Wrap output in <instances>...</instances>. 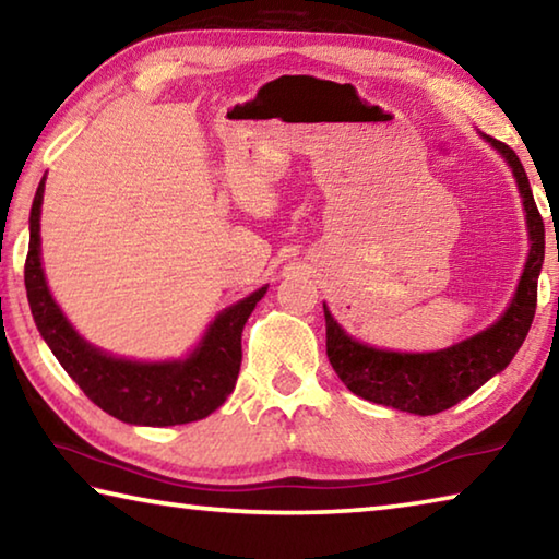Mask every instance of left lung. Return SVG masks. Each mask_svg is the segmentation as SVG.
<instances>
[{"label": "left lung", "instance_id": "obj_1", "mask_svg": "<svg viewBox=\"0 0 559 559\" xmlns=\"http://www.w3.org/2000/svg\"><path fill=\"white\" fill-rule=\"evenodd\" d=\"M484 138L513 169L525 206L530 253L515 298L510 300L498 323L459 345L437 349V353H390V349H377L359 343L337 325L328 306H323L330 365L347 390L367 402L419 416L449 409V406L471 396L478 386H484L490 377L506 370L523 345L530 325H533L537 276H540L545 259V224L518 155L500 140L490 135Z\"/></svg>", "mask_w": 559, "mask_h": 559}]
</instances>
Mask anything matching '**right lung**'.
I'll use <instances>...</instances> for the list:
<instances>
[{"label":"right lung","instance_id":"1","mask_svg":"<svg viewBox=\"0 0 559 559\" xmlns=\"http://www.w3.org/2000/svg\"><path fill=\"white\" fill-rule=\"evenodd\" d=\"M46 177L29 216V253L24 263L26 298L46 345L103 412L138 427H175L204 419L234 392L241 367V330L269 286L222 310L189 357L169 362H132L86 343L56 306L41 269V202Z\"/></svg>","mask_w":559,"mask_h":559}]
</instances>
